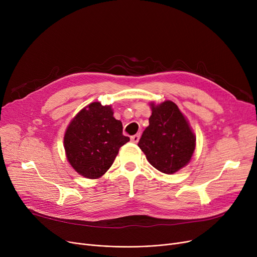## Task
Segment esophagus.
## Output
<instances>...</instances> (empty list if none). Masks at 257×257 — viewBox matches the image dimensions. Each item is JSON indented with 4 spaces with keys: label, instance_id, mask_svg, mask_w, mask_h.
I'll use <instances>...</instances> for the list:
<instances>
[{
    "label": "esophagus",
    "instance_id": "esophagus-1",
    "mask_svg": "<svg viewBox=\"0 0 257 257\" xmlns=\"http://www.w3.org/2000/svg\"><path fill=\"white\" fill-rule=\"evenodd\" d=\"M140 138H141L140 133L136 134V136H132V137H131V142H132V143H134V144H138V143H139V141H140Z\"/></svg>",
    "mask_w": 257,
    "mask_h": 257
}]
</instances>
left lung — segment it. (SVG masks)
<instances>
[{
  "mask_svg": "<svg viewBox=\"0 0 257 257\" xmlns=\"http://www.w3.org/2000/svg\"><path fill=\"white\" fill-rule=\"evenodd\" d=\"M150 105L149 126L143 132L139 147L156 170L174 174L190 163L196 148L195 133L174 102Z\"/></svg>",
  "mask_w": 257,
  "mask_h": 257,
  "instance_id": "8db88e82",
  "label": "left lung"
}]
</instances>
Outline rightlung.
Returning a JSON list of instances; mask_svg holds the SVG:
<instances>
[{
  "label": "right lung",
  "mask_w": 257,
  "mask_h": 257,
  "mask_svg": "<svg viewBox=\"0 0 257 257\" xmlns=\"http://www.w3.org/2000/svg\"><path fill=\"white\" fill-rule=\"evenodd\" d=\"M129 141L123 136L121 121L113 117L111 106L93 102L71 120L63 145L74 170L85 178L97 179L111 167L119 148Z\"/></svg>",
  "instance_id": "right-lung-1"
}]
</instances>
